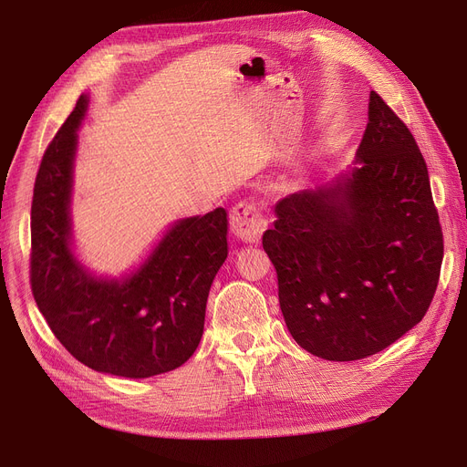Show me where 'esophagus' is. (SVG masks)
<instances>
[{
    "label": "esophagus",
    "instance_id": "34e87169",
    "mask_svg": "<svg viewBox=\"0 0 467 467\" xmlns=\"http://www.w3.org/2000/svg\"><path fill=\"white\" fill-rule=\"evenodd\" d=\"M268 225L261 208L254 202H238L231 212V227L234 234L250 244H257Z\"/></svg>",
    "mask_w": 467,
    "mask_h": 467
}]
</instances>
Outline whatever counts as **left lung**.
Listing matches in <instances>:
<instances>
[{
	"instance_id": "8db88e82",
	"label": "left lung",
	"mask_w": 467,
	"mask_h": 467,
	"mask_svg": "<svg viewBox=\"0 0 467 467\" xmlns=\"http://www.w3.org/2000/svg\"><path fill=\"white\" fill-rule=\"evenodd\" d=\"M354 162L275 206L263 250L297 345L329 361L373 356L419 324L443 263L424 157L373 90Z\"/></svg>"
}]
</instances>
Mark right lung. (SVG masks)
I'll return each mask as SVG.
<instances>
[{"label":"right lung","mask_w":467,"mask_h":467,"mask_svg":"<svg viewBox=\"0 0 467 467\" xmlns=\"http://www.w3.org/2000/svg\"><path fill=\"white\" fill-rule=\"evenodd\" d=\"M90 96L43 155L32 201V291L64 348L98 373L147 379L183 365L204 333L212 282L229 254L225 208L166 227L120 276L98 275L73 240V170Z\"/></svg>","instance_id":"1"}]
</instances>
